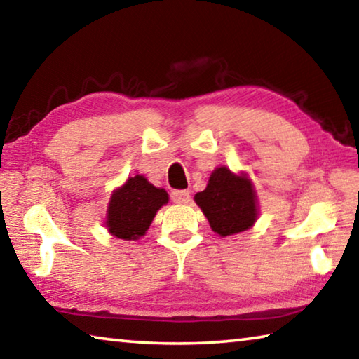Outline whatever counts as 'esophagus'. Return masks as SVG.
I'll return each mask as SVG.
<instances>
[{
	"label": "esophagus",
	"mask_w": 359,
	"mask_h": 359,
	"mask_svg": "<svg viewBox=\"0 0 359 359\" xmlns=\"http://www.w3.org/2000/svg\"><path fill=\"white\" fill-rule=\"evenodd\" d=\"M171 198L175 204H187L190 201V191L188 190H174L171 193Z\"/></svg>",
	"instance_id": "34e87169"
}]
</instances>
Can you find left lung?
<instances>
[{
    "label": "left lung",
    "mask_w": 359,
    "mask_h": 359,
    "mask_svg": "<svg viewBox=\"0 0 359 359\" xmlns=\"http://www.w3.org/2000/svg\"><path fill=\"white\" fill-rule=\"evenodd\" d=\"M214 233L222 238L242 233L258 218V199L247 174H234L226 166L210 174L204 191L194 194Z\"/></svg>",
    "instance_id": "8db88e82"
}]
</instances>
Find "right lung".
Returning <instances> with one entry per match:
<instances>
[{"instance_id": "obj_1", "label": "right lung", "mask_w": 359, "mask_h": 359, "mask_svg": "<svg viewBox=\"0 0 359 359\" xmlns=\"http://www.w3.org/2000/svg\"><path fill=\"white\" fill-rule=\"evenodd\" d=\"M168 201L166 190L154 187L144 175L130 177L114 190L109 201L106 215L109 233L125 241L142 238L156 212Z\"/></svg>"}]
</instances>
